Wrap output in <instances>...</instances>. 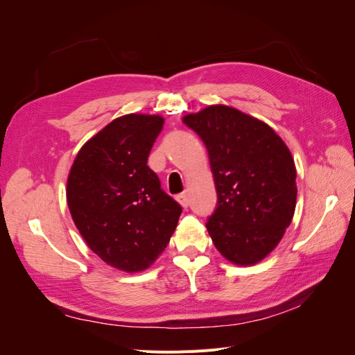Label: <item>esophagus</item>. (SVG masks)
Instances as JSON below:
<instances>
[{"instance_id":"obj_1","label":"esophagus","mask_w":355,"mask_h":355,"mask_svg":"<svg viewBox=\"0 0 355 355\" xmlns=\"http://www.w3.org/2000/svg\"><path fill=\"white\" fill-rule=\"evenodd\" d=\"M176 200H178V202H179L180 206L184 207V209H187V207L189 206V197H188L187 192H182V194H179V196L176 197Z\"/></svg>"}]
</instances>
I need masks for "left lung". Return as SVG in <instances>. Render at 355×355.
Listing matches in <instances>:
<instances>
[{"label": "left lung", "mask_w": 355, "mask_h": 355, "mask_svg": "<svg viewBox=\"0 0 355 355\" xmlns=\"http://www.w3.org/2000/svg\"><path fill=\"white\" fill-rule=\"evenodd\" d=\"M207 148L218 206L206 228L225 259L241 266L270 254L293 219L296 167L266 123L227 105L182 118Z\"/></svg>", "instance_id": "obj_1"}]
</instances>
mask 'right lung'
<instances>
[{
  "mask_svg": "<svg viewBox=\"0 0 355 355\" xmlns=\"http://www.w3.org/2000/svg\"><path fill=\"white\" fill-rule=\"evenodd\" d=\"M161 115L127 114L85 142L73 159L67 200L75 227L101 259L125 272L151 266L182 213L146 166Z\"/></svg>",
  "mask_w": 355,
  "mask_h": 355,
  "instance_id": "right-lung-1",
  "label": "right lung"
}]
</instances>
